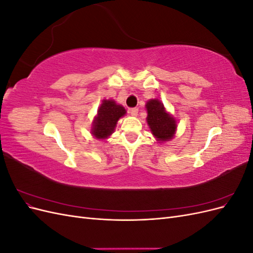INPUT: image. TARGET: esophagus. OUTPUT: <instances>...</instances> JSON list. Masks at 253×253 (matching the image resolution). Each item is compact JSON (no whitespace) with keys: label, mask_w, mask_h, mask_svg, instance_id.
I'll list each match as a JSON object with an SVG mask.
<instances>
[{"label":"esophagus","mask_w":253,"mask_h":253,"mask_svg":"<svg viewBox=\"0 0 253 253\" xmlns=\"http://www.w3.org/2000/svg\"><path fill=\"white\" fill-rule=\"evenodd\" d=\"M129 114H131L132 116H137V115H138V109H137V108L131 109V110H129Z\"/></svg>","instance_id":"1"}]
</instances>
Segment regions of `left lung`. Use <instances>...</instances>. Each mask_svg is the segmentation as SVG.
<instances>
[{"instance_id": "8db88e82", "label": "left lung", "mask_w": 253, "mask_h": 253, "mask_svg": "<svg viewBox=\"0 0 253 253\" xmlns=\"http://www.w3.org/2000/svg\"><path fill=\"white\" fill-rule=\"evenodd\" d=\"M145 106L148 111L147 121L152 134L159 141L172 139L176 129V121L165 111L164 104L157 99H152Z\"/></svg>"}]
</instances>
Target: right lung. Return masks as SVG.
I'll return each mask as SVG.
<instances>
[{"label":"right lung","mask_w":253,"mask_h":253,"mask_svg":"<svg viewBox=\"0 0 253 253\" xmlns=\"http://www.w3.org/2000/svg\"><path fill=\"white\" fill-rule=\"evenodd\" d=\"M125 114L126 110L124 106L116 104L113 100H103L94 120L91 133L98 139H105L114 132L117 121Z\"/></svg>","instance_id":"add662e5"}]
</instances>
